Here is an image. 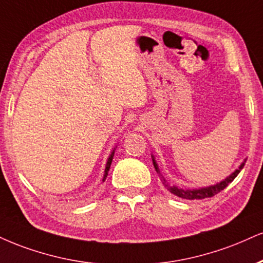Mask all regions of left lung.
Returning <instances> with one entry per match:
<instances>
[{"label": "left lung", "instance_id": "8db88e82", "mask_svg": "<svg viewBox=\"0 0 263 263\" xmlns=\"http://www.w3.org/2000/svg\"><path fill=\"white\" fill-rule=\"evenodd\" d=\"M152 159H153V165L154 167H156L157 173L159 174L160 176H162V174H160L159 172V167H158V164L156 162V159H154V156H152ZM245 162L246 159L243 160V162L240 164V166L238 167V169L235 170L233 174H230L229 176H228L227 179H224L223 181L218 182L216 183V185H212V186H207V187H201V189H194V190H183V189H179L176 187V186H170L167 185V183L165 182V179L163 178V183L164 185L166 186L167 190H169L170 192L174 195H176L178 197H181V198H185V200H202V198H205V197H212V196L217 195L218 192H220L222 190H224L227 187L228 185H229L230 182L233 181L234 179L238 176V174L241 172V169L243 167V165H245Z\"/></svg>", "mask_w": 263, "mask_h": 263}]
</instances>
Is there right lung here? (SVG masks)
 Instances as JSON below:
<instances>
[{
    "label": "right lung",
    "instance_id": "1",
    "mask_svg": "<svg viewBox=\"0 0 263 263\" xmlns=\"http://www.w3.org/2000/svg\"><path fill=\"white\" fill-rule=\"evenodd\" d=\"M114 153H115V149L111 152V154H110V157L107 158V162H106V166H105V172H104V178H103V182L105 181L106 176H107V172H109L110 169V165H111V162H112V158H114Z\"/></svg>",
    "mask_w": 263,
    "mask_h": 263
}]
</instances>
